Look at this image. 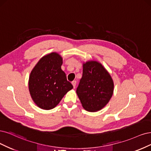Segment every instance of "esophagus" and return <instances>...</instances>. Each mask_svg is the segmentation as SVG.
Listing matches in <instances>:
<instances>
[{"label": "esophagus", "instance_id": "obj_1", "mask_svg": "<svg viewBox=\"0 0 151 151\" xmlns=\"http://www.w3.org/2000/svg\"><path fill=\"white\" fill-rule=\"evenodd\" d=\"M72 83L73 86V88H75V87H76V81H72V83Z\"/></svg>", "mask_w": 151, "mask_h": 151}]
</instances>
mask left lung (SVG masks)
Returning <instances> with one entry per match:
<instances>
[{"label":"left lung","mask_w":151,"mask_h":151,"mask_svg":"<svg viewBox=\"0 0 151 151\" xmlns=\"http://www.w3.org/2000/svg\"><path fill=\"white\" fill-rule=\"evenodd\" d=\"M114 92L111 76L100 63L88 61L83 66V75L76 88V93L83 107L96 111L108 104Z\"/></svg>","instance_id":"obj_1"}]
</instances>
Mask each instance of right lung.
<instances>
[{"instance_id": "right-lung-1", "label": "right lung", "mask_w": 151, "mask_h": 151, "mask_svg": "<svg viewBox=\"0 0 151 151\" xmlns=\"http://www.w3.org/2000/svg\"><path fill=\"white\" fill-rule=\"evenodd\" d=\"M63 59L51 52L42 57L32 70L29 89L34 102L44 110H50L60 103L73 86L61 70Z\"/></svg>"}]
</instances>
